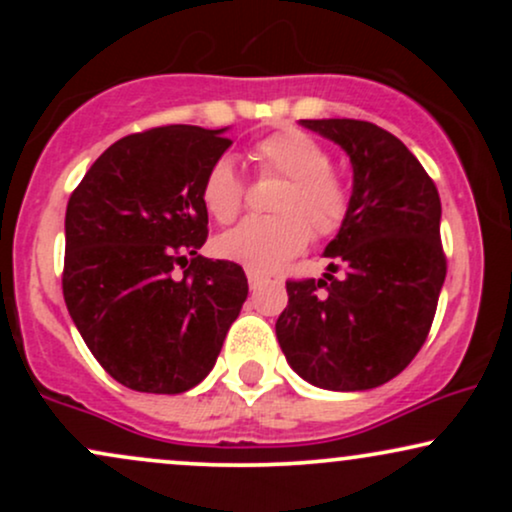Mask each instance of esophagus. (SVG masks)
Instances as JSON below:
<instances>
[{
    "label": "esophagus",
    "mask_w": 512,
    "mask_h": 512,
    "mask_svg": "<svg viewBox=\"0 0 512 512\" xmlns=\"http://www.w3.org/2000/svg\"><path fill=\"white\" fill-rule=\"evenodd\" d=\"M248 284L252 291H257L264 284V276L260 272H252V269H248Z\"/></svg>",
    "instance_id": "1"
}]
</instances>
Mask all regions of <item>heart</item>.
I'll list each match as a JSON object with an SVG mask.
<instances>
[{
  "label": "heart",
  "instance_id": "obj_1",
  "mask_svg": "<svg viewBox=\"0 0 512 512\" xmlns=\"http://www.w3.org/2000/svg\"><path fill=\"white\" fill-rule=\"evenodd\" d=\"M262 175L286 178L274 195L272 216H250L216 240V252L252 272H272L315 238L337 236L349 221L354 192L332 168L327 146L303 129L286 127L252 144ZM202 204L219 223H231L245 202V182L228 156L216 158L202 180Z\"/></svg>",
  "mask_w": 512,
  "mask_h": 512
}]
</instances>
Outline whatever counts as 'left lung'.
<instances>
[{
  "mask_svg": "<svg viewBox=\"0 0 512 512\" xmlns=\"http://www.w3.org/2000/svg\"><path fill=\"white\" fill-rule=\"evenodd\" d=\"M349 154L354 204L325 248V279H289L276 339L325 390H370L414 361L431 332L448 260L436 182L395 134L366 120H301Z\"/></svg>",
  "mask_w": 512,
  "mask_h": 512,
  "instance_id": "1",
  "label": "left lung"
}]
</instances>
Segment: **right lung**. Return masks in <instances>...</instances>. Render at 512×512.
<instances>
[{
	"label": "right lung",
	"instance_id": "obj_1",
	"mask_svg": "<svg viewBox=\"0 0 512 512\" xmlns=\"http://www.w3.org/2000/svg\"><path fill=\"white\" fill-rule=\"evenodd\" d=\"M233 142L223 129L151 127L96 158L64 216L62 293L105 373L180 395L214 368L245 298L243 267L197 255L202 180Z\"/></svg>",
	"mask_w": 512,
	"mask_h": 512
}]
</instances>
